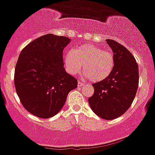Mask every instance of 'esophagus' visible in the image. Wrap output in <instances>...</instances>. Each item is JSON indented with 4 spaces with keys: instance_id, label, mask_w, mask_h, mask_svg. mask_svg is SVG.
Wrapping results in <instances>:
<instances>
[{
    "instance_id": "esophagus-1",
    "label": "esophagus",
    "mask_w": 155,
    "mask_h": 155,
    "mask_svg": "<svg viewBox=\"0 0 155 155\" xmlns=\"http://www.w3.org/2000/svg\"><path fill=\"white\" fill-rule=\"evenodd\" d=\"M84 85V84L83 82H81V81H78V87H83Z\"/></svg>"
}]
</instances>
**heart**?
<instances>
[{"mask_svg": "<svg viewBox=\"0 0 155 155\" xmlns=\"http://www.w3.org/2000/svg\"><path fill=\"white\" fill-rule=\"evenodd\" d=\"M64 62L67 71L72 75L79 74L83 65L86 77L98 82L112 74L115 67V56L110 50H104L93 44H84L74 51H68L64 56Z\"/></svg>", "mask_w": 155, "mask_h": 155, "instance_id": "heart-1", "label": "heart"}]
</instances>
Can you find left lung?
<instances>
[{"label": "left lung", "instance_id": "left-lung-1", "mask_svg": "<svg viewBox=\"0 0 155 155\" xmlns=\"http://www.w3.org/2000/svg\"><path fill=\"white\" fill-rule=\"evenodd\" d=\"M115 56V67L109 77L93 84L94 93L88 98L93 112L100 118L113 120L128 110L135 98L139 82L138 65L128 49L113 40H107Z\"/></svg>", "mask_w": 155, "mask_h": 155}]
</instances>
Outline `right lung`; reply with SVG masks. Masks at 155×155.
Wrapping results in <instances>:
<instances>
[{
    "label": "right lung",
    "mask_w": 155,
    "mask_h": 155,
    "mask_svg": "<svg viewBox=\"0 0 155 155\" xmlns=\"http://www.w3.org/2000/svg\"><path fill=\"white\" fill-rule=\"evenodd\" d=\"M71 40L52 34L31 42L20 52L15 69V86L28 112L41 118L54 116L77 87L76 78L66 73L62 51Z\"/></svg>",
    "instance_id": "right-lung-1"
}]
</instances>
